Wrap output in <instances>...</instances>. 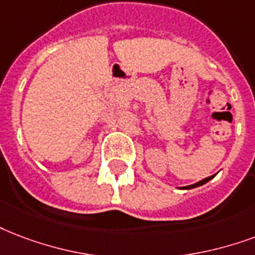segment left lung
<instances>
[{
    "label": "left lung",
    "mask_w": 255,
    "mask_h": 255,
    "mask_svg": "<svg viewBox=\"0 0 255 255\" xmlns=\"http://www.w3.org/2000/svg\"><path fill=\"white\" fill-rule=\"evenodd\" d=\"M214 178V175L213 176H209V178H205L203 180H199V182H197V183H194L191 184V186H186V187H183V190H190V188H195V187H199V186H202V184H205L207 183L209 180H211Z\"/></svg>",
    "instance_id": "obj_1"
}]
</instances>
